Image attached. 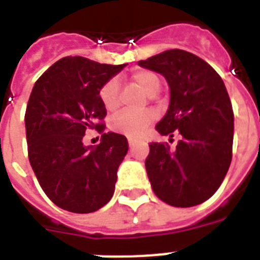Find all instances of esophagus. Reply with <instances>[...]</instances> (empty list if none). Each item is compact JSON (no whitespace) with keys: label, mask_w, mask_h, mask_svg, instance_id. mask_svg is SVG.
I'll use <instances>...</instances> for the list:
<instances>
[{"label":"esophagus","mask_w":260,"mask_h":260,"mask_svg":"<svg viewBox=\"0 0 260 260\" xmlns=\"http://www.w3.org/2000/svg\"><path fill=\"white\" fill-rule=\"evenodd\" d=\"M135 143H136V139H135V137H128V144H129V147H134Z\"/></svg>","instance_id":"esophagus-1"}]
</instances>
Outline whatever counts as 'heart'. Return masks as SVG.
I'll use <instances>...</instances> for the list:
<instances>
[{"label":"heart","instance_id":"1","mask_svg":"<svg viewBox=\"0 0 260 260\" xmlns=\"http://www.w3.org/2000/svg\"><path fill=\"white\" fill-rule=\"evenodd\" d=\"M132 81L137 88H140L148 96H153L159 92L161 81L159 76L153 72L140 71L132 76ZM120 86L116 79L107 81L100 89V100L107 111H116L120 105ZM156 119L155 111L143 109V111H124L120 112L111 120V128L119 134L126 136H137Z\"/></svg>","mask_w":260,"mask_h":260}]
</instances>
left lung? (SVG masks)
Listing matches in <instances>:
<instances>
[{
  "mask_svg": "<svg viewBox=\"0 0 260 260\" xmlns=\"http://www.w3.org/2000/svg\"><path fill=\"white\" fill-rule=\"evenodd\" d=\"M139 65L170 85V107L156 131L171 140L180 137L175 151L167 143L149 144L145 168L152 189L170 206H198L220 187L233 159L234 112L224 82L210 64L181 49Z\"/></svg>",
  "mask_w": 260,
  "mask_h": 260,
  "instance_id": "left-lung-1",
  "label": "left lung"
}]
</instances>
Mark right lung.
<instances>
[{"label":"right lung","instance_id":"right-lung-1","mask_svg":"<svg viewBox=\"0 0 260 260\" xmlns=\"http://www.w3.org/2000/svg\"><path fill=\"white\" fill-rule=\"evenodd\" d=\"M123 65L68 56L36 81L25 112L27 155L46 196L62 210L89 214L111 200L117 170L128 152L123 135L108 132L85 147L88 129L103 133L107 109L100 89Z\"/></svg>","mask_w":260,"mask_h":260}]
</instances>
